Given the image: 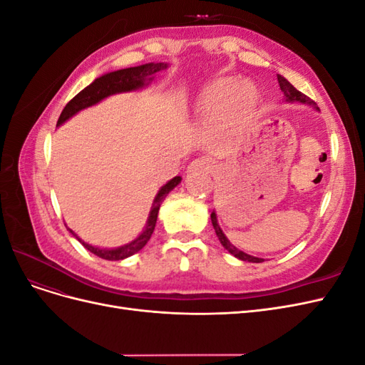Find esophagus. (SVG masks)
<instances>
[{
	"mask_svg": "<svg viewBox=\"0 0 365 365\" xmlns=\"http://www.w3.org/2000/svg\"><path fill=\"white\" fill-rule=\"evenodd\" d=\"M213 169V165L210 164L207 160H195L192 161V164L189 165V170L190 172H196V170H201V172H210Z\"/></svg>",
	"mask_w": 365,
	"mask_h": 365,
	"instance_id": "esophagus-1",
	"label": "esophagus"
}]
</instances>
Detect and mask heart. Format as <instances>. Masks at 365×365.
<instances>
[{"instance_id":"1","label":"heart","mask_w":365,"mask_h":365,"mask_svg":"<svg viewBox=\"0 0 365 365\" xmlns=\"http://www.w3.org/2000/svg\"><path fill=\"white\" fill-rule=\"evenodd\" d=\"M257 105L256 88L250 82L235 83L231 79H219L207 86L197 102L205 115H219L225 126L248 123L256 115Z\"/></svg>"}]
</instances>
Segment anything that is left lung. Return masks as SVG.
Listing matches in <instances>:
<instances>
[{"instance_id": "1", "label": "left lung", "mask_w": 365, "mask_h": 365, "mask_svg": "<svg viewBox=\"0 0 365 365\" xmlns=\"http://www.w3.org/2000/svg\"><path fill=\"white\" fill-rule=\"evenodd\" d=\"M277 81H279V85H280V90L283 91V94H284V97H286V102H300V103L312 105V106L317 105V103L312 101V98H309L306 94H303L302 91H298L297 88L292 86L288 81H286L283 76L277 74ZM212 224H213V228H215V231H216V236H217L219 240H220V244L224 245V248H225L230 254H233L235 257H237V259H240V260H244V262H252V263H260V262H263V259L250 256V254L237 250L233 244H231V242H230V240L225 237V235L222 233V230H220L215 212L212 213Z\"/></svg>"}]
</instances>
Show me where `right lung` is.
<instances>
[{
	"instance_id": "right-lung-1",
	"label": "right lung",
	"mask_w": 365,
	"mask_h": 365,
	"mask_svg": "<svg viewBox=\"0 0 365 365\" xmlns=\"http://www.w3.org/2000/svg\"><path fill=\"white\" fill-rule=\"evenodd\" d=\"M168 68V63L164 62H158V63H146V65H140V67H132V68H125V70H118V71H113V73H108L102 77H98L96 79L91 85H88L86 88L74 96L71 101L65 105V108L62 109V113L59 115L58 120V125L63 123L65 120H68L71 115H74L76 113H79L81 109L88 108L91 105H96L97 102H101L102 98L115 94V93H125V91H132V90H138V88L145 86L146 82H150L153 79V74L163 71ZM181 178L180 176H175L172 178L168 184L163 185L158 195L155 196V200H153L152 208H150V213H149V219H148V224L146 228L143 233L134 240L130 242V244L125 245V247H120V248H114V250H102V248H97L93 245H88L85 242H82L79 237H77L73 230H70V233L81 242V244L88 250L91 251L96 256L102 257L105 260H121V259H126L132 254L138 252L143 247H145L153 230H155V224H157V217H158V210L160 205L163 204V201L165 200V196L168 193L175 189L176 185L180 184Z\"/></svg>"
}]
</instances>
